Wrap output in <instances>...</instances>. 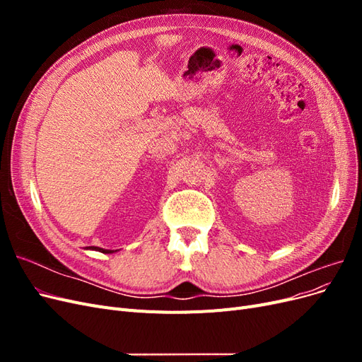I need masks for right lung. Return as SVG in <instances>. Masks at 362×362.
<instances>
[{"label": "right lung", "instance_id": "obj_1", "mask_svg": "<svg viewBox=\"0 0 362 362\" xmlns=\"http://www.w3.org/2000/svg\"><path fill=\"white\" fill-rule=\"evenodd\" d=\"M89 249H95V250H98V252H103V254H113L115 250H110V249H103V247H89Z\"/></svg>", "mask_w": 362, "mask_h": 362}]
</instances>
